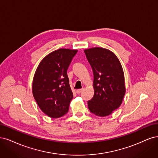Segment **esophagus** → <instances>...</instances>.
Segmentation results:
<instances>
[{"label":"esophagus","instance_id":"obj_1","mask_svg":"<svg viewBox=\"0 0 158 158\" xmlns=\"http://www.w3.org/2000/svg\"><path fill=\"white\" fill-rule=\"evenodd\" d=\"M83 90V89H77V90H76V93H77V94H80L81 93H82V91Z\"/></svg>","mask_w":158,"mask_h":158}]
</instances>
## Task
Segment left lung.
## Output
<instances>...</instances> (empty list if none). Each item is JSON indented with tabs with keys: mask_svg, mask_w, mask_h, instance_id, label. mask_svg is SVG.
Instances as JSON below:
<instances>
[{
	"mask_svg": "<svg viewBox=\"0 0 158 158\" xmlns=\"http://www.w3.org/2000/svg\"><path fill=\"white\" fill-rule=\"evenodd\" d=\"M93 69L94 94L88 101L91 113L100 117L110 115L121 104L125 94L123 68L110 50L94 47L84 50Z\"/></svg>",
	"mask_w": 158,
	"mask_h": 158,
	"instance_id": "obj_1",
	"label": "left lung"
}]
</instances>
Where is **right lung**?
<instances>
[{
    "mask_svg": "<svg viewBox=\"0 0 158 158\" xmlns=\"http://www.w3.org/2000/svg\"><path fill=\"white\" fill-rule=\"evenodd\" d=\"M77 50L60 48L41 60L35 73L32 92L35 100L46 115L58 118L69 110L73 93L67 70Z\"/></svg>",
    "mask_w": 158,
    "mask_h": 158,
    "instance_id": "right-lung-1",
    "label": "right lung"
}]
</instances>
